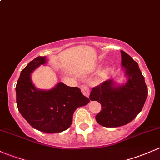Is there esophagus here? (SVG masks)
I'll return each instance as SVG.
<instances>
[{
    "label": "esophagus",
    "mask_w": 160,
    "mask_h": 160,
    "mask_svg": "<svg viewBox=\"0 0 160 160\" xmlns=\"http://www.w3.org/2000/svg\"><path fill=\"white\" fill-rule=\"evenodd\" d=\"M81 91L82 92H83V94L84 95V96H87L88 97L89 96V89L88 88V87L87 86H83V87H81Z\"/></svg>",
    "instance_id": "esophagus-1"
}]
</instances>
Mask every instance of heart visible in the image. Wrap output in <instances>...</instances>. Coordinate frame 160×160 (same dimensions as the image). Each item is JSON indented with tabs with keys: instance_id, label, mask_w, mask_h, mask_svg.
Wrapping results in <instances>:
<instances>
[{
	"instance_id": "obj_1",
	"label": "heart",
	"mask_w": 160,
	"mask_h": 160,
	"mask_svg": "<svg viewBox=\"0 0 160 160\" xmlns=\"http://www.w3.org/2000/svg\"><path fill=\"white\" fill-rule=\"evenodd\" d=\"M105 72H106V70H105L104 71H102V73H101V76H102V75L104 74V73H105Z\"/></svg>"
}]
</instances>
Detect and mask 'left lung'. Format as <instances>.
I'll list each match as a JSON object with an SVG mask.
<instances>
[{
    "label": "left lung",
    "instance_id": "obj_1",
    "mask_svg": "<svg viewBox=\"0 0 160 160\" xmlns=\"http://www.w3.org/2000/svg\"><path fill=\"white\" fill-rule=\"evenodd\" d=\"M122 69L126 80L118 84L113 79L106 80L91 90L89 99L101 104L96 122L103 127L116 128L128 124L141 112L148 91L138 64L121 50Z\"/></svg>",
    "mask_w": 160,
    "mask_h": 160
}]
</instances>
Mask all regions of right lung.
Here are the masks:
<instances>
[{
	"instance_id": "add662e5",
	"label": "right lung",
	"mask_w": 160,
	"mask_h": 160,
	"mask_svg": "<svg viewBox=\"0 0 160 160\" xmlns=\"http://www.w3.org/2000/svg\"><path fill=\"white\" fill-rule=\"evenodd\" d=\"M47 58H36L21 71L16 86L19 112L26 122L42 132L54 134L65 131L71 125L73 114L89 99L78 87H71L58 82L49 89H38L31 73L41 65H46Z\"/></svg>"
}]
</instances>
